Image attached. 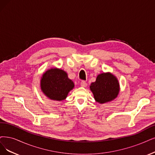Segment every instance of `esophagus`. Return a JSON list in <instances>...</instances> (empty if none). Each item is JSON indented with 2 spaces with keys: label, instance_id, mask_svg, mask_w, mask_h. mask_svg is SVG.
Here are the masks:
<instances>
[{
  "label": "esophagus",
  "instance_id": "obj_1",
  "mask_svg": "<svg viewBox=\"0 0 155 155\" xmlns=\"http://www.w3.org/2000/svg\"><path fill=\"white\" fill-rule=\"evenodd\" d=\"M81 85L82 87H85L87 85V82H85V81H82L81 83Z\"/></svg>",
  "mask_w": 155,
  "mask_h": 155
}]
</instances>
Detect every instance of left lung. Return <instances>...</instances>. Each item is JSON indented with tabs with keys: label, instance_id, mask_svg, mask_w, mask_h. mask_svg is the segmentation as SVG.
<instances>
[{
	"label": "left lung",
	"instance_id": "left-lung-1",
	"mask_svg": "<svg viewBox=\"0 0 155 155\" xmlns=\"http://www.w3.org/2000/svg\"><path fill=\"white\" fill-rule=\"evenodd\" d=\"M89 87L95 101L100 104L116 99L120 91L117 77L110 72L99 74L96 81L91 83Z\"/></svg>",
	"mask_w": 155,
	"mask_h": 155
}]
</instances>
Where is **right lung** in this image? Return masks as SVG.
I'll use <instances>...</instances> for the list:
<instances>
[{"label": "right lung", "mask_w": 155, "mask_h": 155, "mask_svg": "<svg viewBox=\"0 0 155 155\" xmlns=\"http://www.w3.org/2000/svg\"><path fill=\"white\" fill-rule=\"evenodd\" d=\"M40 87L43 94L54 101L65 100L74 87L67 73L59 68H53L46 71L41 78Z\"/></svg>", "instance_id": "1"}]
</instances>
